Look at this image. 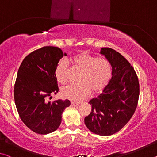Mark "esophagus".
I'll list each match as a JSON object with an SVG mask.
<instances>
[{"label":"esophagus","instance_id":"obj_1","mask_svg":"<svg viewBox=\"0 0 157 157\" xmlns=\"http://www.w3.org/2000/svg\"><path fill=\"white\" fill-rule=\"evenodd\" d=\"M71 107H77V106H78V104H77V103L72 102L71 103Z\"/></svg>","mask_w":157,"mask_h":157}]
</instances>
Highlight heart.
Here are the masks:
<instances>
[{
  "mask_svg": "<svg viewBox=\"0 0 157 157\" xmlns=\"http://www.w3.org/2000/svg\"><path fill=\"white\" fill-rule=\"evenodd\" d=\"M72 62L81 73L78 77L79 83L70 84L63 88V98L74 102L84 100L91 91L97 94L104 90L111 79L112 66L105 58L98 57L88 52H82L72 58ZM69 65L65 58L59 60L55 68V76L61 84L68 80Z\"/></svg>",
  "mask_w": 157,
  "mask_h": 157,
  "instance_id": "heart-1",
  "label": "heart"
}]
</instances>
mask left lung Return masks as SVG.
<instances>
[{"instance_id":"8db88e82","label":"left lung","mask_w":157,"mask_h":157,"mask_svg":"<svg viewBox=\"0 0 157 157\" xmlns=\"http://www.w3.org/2000/svg\"><path fill=\"white\" fill-rule=\"evenodd\" d=\"M112 66V78L97 98L89 101L91 111L84 123L90 131L100 136H109L123 128L134 113L139 97V79L134 68L121 53L102 48Z\"/></svg>"}]
</instances>
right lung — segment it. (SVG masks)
<instances>
[{
	"instance_id": "obj_1",
	"label": "right lung",
	"mask_w": 157,
	"mask_h": 157,
	"mask_svg": "<svg viewBox=\"0 0 157 157\" xmlns=\"http://www.w3.org/2000/svg\"><path fill=\"white\" fill-rule=\"evenodd\" d=\"M63 55L57 47L44 46L25 57L18 68L14 84V101L21 121L32 131L47 134L55 131L68 100L50 102L59 91L55 68Z\"/></svg>"
}]
</instances>
